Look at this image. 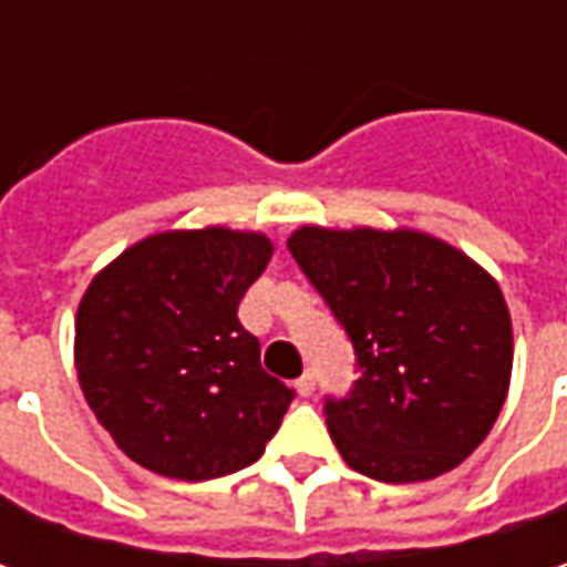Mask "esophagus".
<instances>
[{
    "instance_id": "obj_1",
    "label": "esophagus",
    "mask_w": 567,
    "mask_h": 567,
    "mask_svg": "<svg viewBox=\"0 0 567 567\" xmlns=\"http://www.w3.org/2000/svg\"><path fill=\"white\" fill-rule=\"evenodd\" d=\"M296 394H299V398H312V394H316V375H312V372H302V375L296 379Z\"/></svg>"
}]
</instances>
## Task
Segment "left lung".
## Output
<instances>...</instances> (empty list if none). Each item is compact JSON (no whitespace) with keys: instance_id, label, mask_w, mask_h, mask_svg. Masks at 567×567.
Wrapping results in <instances>:
<instances>
[{"instance_id":"8db88e82","label":"left lung","mask_w":567,"mask_h":567,"mask_svg":"<svg viewBox=\"0 0 567 567\" xmlns=\"http://www.w3.org/2000/svg\"><path fill=\"white\" fill-rule=\"evenodd\" d=\"M287 249L360 362L353 391L324 403L340 457L381 483H423L483 445L514 362L495 277L420 229L299 227Z\"/></svg>"}]
</instances>
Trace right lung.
Wrapping results in <instances>:
<instances>
[{
  "label": "right lung",
  "mask_w": 567,
  "mask_h": 567,
  "mask_svg": "<svg viewBox=\"0 0 567 567\" xmlns=\"http://www.w3.org/2000/svg\"><path fill=\"white\" fill-rule=\"evenodd\" d=\"M271 255L251 229H166L91 280L75 316L78 381L125 457L202 483L265 454L293 391L261 369L236 309Z\"/></svg>",
  "instance_id": "right-lung-1"
}]
</instances>
